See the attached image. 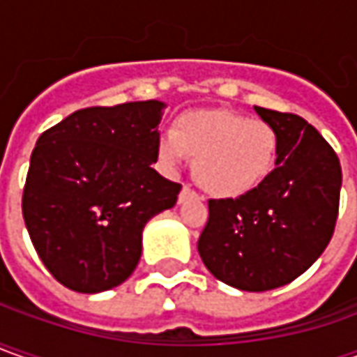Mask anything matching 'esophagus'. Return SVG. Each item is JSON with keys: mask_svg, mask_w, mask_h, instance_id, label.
Instances as JSON below:
<instances>
[{"mask_svg": "<svg viewBox=\"0 0 357 357\" xmlns=\"http://www.w3.org/2000/svg\"><path fill=\"white\" fill-rule=\"evenodd\" d=\"M195 195H197V193H195V191L191 190L190 185H183V188H181V191H179L178 202H179V203L188 202V199H190V197H195Z\"/></svg>", "mask_w": 357, "mask_h": 357, "instance_id": "34e87169", "label": "esophagus"}]
</instances>
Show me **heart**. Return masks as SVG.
Segmentation results:
<instances>
[{"instance_id": "1", "label": "heart", "mask_w": 357, "mask_h": 357, "mask_svg": "<svg viewBox=\"0 0 357 357\" xmlns=\"http://www.w3.org/2000/svg\"><path fill=\"white\" fill-rule=\"evenodd\" d=\"M158 155L166 167H178L190 155L203 190L237 197L259 188L273 172L277 134L263 120L233 110H199L181 116L172 132L158 138Z\"/></svg>"}]
</instances>
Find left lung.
Wrapping results in <instances>:
<instances>
[{
    "mask_svg": "<svg viewBox=\"0 0 357 357\" xmlns=\"http://www.w3.org/2000/svg\"><path fill=\"white\" fill-rule=\"evenodd\" d=\"M255 110L277 134V167L237 199H209L197 251L221 282L264 292L301 277L328 247L338 219L342 167L304 118Z\"/></svg>",
    "mask_w": 357,
    "mask_h": 357,
    "instance_id": "left-lung-1",
    "label": "left lung"
}]
</instances>
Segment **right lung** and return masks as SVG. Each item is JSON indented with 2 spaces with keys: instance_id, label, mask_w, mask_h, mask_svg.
Here are the masks:
<instances>
[{
  "instance_id": "right-lung-1",
  "label": "right lung",
  "mask_w": 357,
  "mask_h": 357,
  "mask_svg": "<svg viewBox=\"0 0 357 357\" xmlns=\"http://www.w3.org/2000/svg\"><path fill=\"white\" fill-rule=\"evenodd\" d=\"M164 102L73 112L39 136L23 188V219L47 271L94 294L134 273L144 225L174 207L179 183L162 178L158 124Z\"/></svg>"
}]
</instances>
